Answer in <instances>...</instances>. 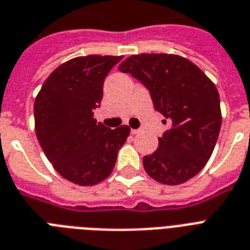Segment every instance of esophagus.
Wrapping results in <instances>:
<instances>
[{"mask_svg":"<svg viewBox=\"0 0 250 250\" xmlns=\"http://www.w3.org/2000/svg\"><path fill=\"white\" fill-rule=\"evenodd\" d=\"M143 132V129H131V133L132 135H139V133Z\"/></svg>","mask_w":250,"mask_h":250,"instance_id":"34e87169","label":"esophagus"}]
</instances>
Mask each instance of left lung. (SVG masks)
I'll use <instances>...</instances> for the list:
<instances>
[{"mask_svg": "<svg viewBox=\"0 0 250 250\" xmlns=\"http://www.w3.org/2000/svg\"><path fill=\"white\" fill-rule=\"evenodd\" d=\"M118 68L148 88L154 109L171 123L158 137L156 152L143 158L146 174L166 186L193 178L208 164L221 131L215 84L193 62L176 54H135Z\"/></svg>", "mask_w": 250, "mask_h": 250, "instance_id": "1", "label": "left lung"}]
</instances>
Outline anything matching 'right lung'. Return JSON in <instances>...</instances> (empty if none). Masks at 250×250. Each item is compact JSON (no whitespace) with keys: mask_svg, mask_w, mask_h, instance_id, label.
I'll use <instances>...</instances> for the list:
<instances>
[{"mask_svg":"<svg viewBox=\"0 0 250 250\" xmlns=\"http://www.w3.org/2000/svg\"><path fill=\"white\" fill-rule=\"evenodd\" d=\"M123 56L76 57L48 76L35 100V131L45 156L68 182L96 186L113 171L128 125L110 129L93 118L104 82Z\"/></svg>","mask_w":250,"mask_h":250,"instance_id":"right-lung-1","label":"right lung"}]
</instances>
